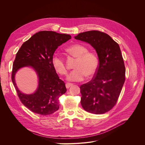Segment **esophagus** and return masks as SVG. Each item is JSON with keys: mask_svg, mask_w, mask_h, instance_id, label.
Returning a JSON list of instances; mask_svg holds the SVG:
<instances>
[{"mask_svg": "<svg viewBox=\"0 0 145 145\" xmlns=\"http://www.w3.org/2000/svg\"><path fill=\"white\" fill-rule=\"evenodd\" d=\"M73 85V84H72V83H66V88L67 89L69 88L71 86H72Z\"/></svg>", "mask_w": 145, "mask_h": 145, "instance_id": "34e87169", "label": "esophagus"}]
</instances>
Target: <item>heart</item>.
Segmentation results:
<instances>
[{
    "label": "heart",
    "instance_id": "heart-1",
    "mask_svg": "<svg viewBox=\"0 0 145 145\" xmlns=\"http://www.w3.org/2000/svg\"><path fill=\"white\" fill-rule=\"evenodd\" d=\"M71 56L76 58L74 65V70L69 74L67 79L73 82L82 81L85 77H92L97 71L99 59L96 53L89 51L85 46L80 44H74L66 49ZM52 63L55 71L60 75H66L68 69L64 58L57 53L53 55Z\"/></svg>",
    "mask_w": 145,
    "mask_h": 145
}]
</instances>
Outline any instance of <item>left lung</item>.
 <instances>
[{
    "instance_id": "obj_1",
    "label": "left lung",
    "mask_w": 145,
    "mask_h": 145,
    "mask_svg": "<svg viewBox=\"0 0 145 145\" xmlns=\"http://www.w3.org/2000/svg\"><path fill=\"white\" fill-rule=\"evenodd\" d=\"M74 38L90 43L99 57L93 78L80 86L82 108L92 113H105L116 105L125 81L126 69L120 47L109 35L98 30L80 33Z\"/></svg>"
}]
</instances>
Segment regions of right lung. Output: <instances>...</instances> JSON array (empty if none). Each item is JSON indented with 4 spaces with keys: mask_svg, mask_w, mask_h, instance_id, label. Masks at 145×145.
Returning <instances> with one entry per match:
<instances>
[{
    "mask_svg": "<svg viewBox=\"0 0 145 145\" xmlns=\"http://www.w3.org/2000/svg\"><path fill=\"white\" fill-rule=\"evenodd\" d=\"M71 39V36L53 31H40L22 44L13 62L12 80L20 102L32 112L48 115L59 109V97L66 92L65 82L59 79L52 63V58L59 46ZM31 66L39 78V85L31 95L21 93L14 82L20 68Z\"/></svg>",
    "mask_w": 145,
    "mask_h": 145,
    "instance_id": "obj_1",
    "label": "right lung"
}]
</instances>
